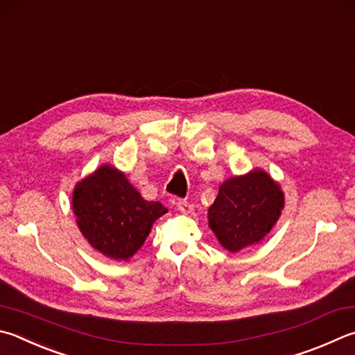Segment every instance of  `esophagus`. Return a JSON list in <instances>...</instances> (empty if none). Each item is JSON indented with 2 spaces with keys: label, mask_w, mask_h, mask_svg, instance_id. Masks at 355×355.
Wrapping results in <instances>:
<instances>
[{
  "label": "esophagus",
  "mask_w": 355,
  "mask_h": 355,
  "mask_svg": "<svg viewBox=\"0 0 355 355\" xmlns=\"http://www.w3.org/2000/svg\"><path fill=\"white\" fill-rule=\"evenodd\" d=\"M177 208L180 212H183V214H189V212L194 211V206H192L188 200H183V198H180L177 202Z\"/></svg>",
  "instance_id": "esophagus-1"
}]
</instances>
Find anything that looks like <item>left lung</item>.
<instances>
[{
  "mask_svg": "<svg viewBox=\"0 0 355 355\" xmlns=\"http://www.w3.org/2000/svg\"><path fill=\"white\" fill-rule=\"evenodd\" d=\"M284 208L281 186L261 169L223 182L208 209L209 228L223 248L237 253L261 242Z\"/></svg>",
  "mask_w": 355,
  "mask_h": 355,
  "instance_id": "left-lung-1",
  "label": "left lung"
}]
</instances>
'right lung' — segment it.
Instances as JSON below:
<instances>
[{
    "mask_svg": "<svg viewBox=\"0 0 355 355\" xmlns=\"http://www.w3.org/2000/svg\"><path fill=\"white\" fill-rule=\"evenodd\" d=\"M73 211L83 237L116 261H127L149 236L153 222L166 214L159 202H147L116 167L104 164L77 183Z\"/></svg>",
    "mask_w": 355,
    "mask_h": 355,
    "instance_id": "add662e5",
    "label": "right lung"
}]
</instances>
